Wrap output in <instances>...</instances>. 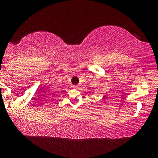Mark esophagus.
<instances>
[{
	"label": "esophagus",
	"mask_w": 158,
	"mask_h": 158,
	"mask_svg": "<svg viewBox=\"0 0 158 158\" xmlns=\"http://www.w3.org/2000/svg\"><path fill=\"white\" fill-rule=\"evenodd\" d=\"M73 88H74V89H77L79 88V86L77 85H73Z\"/></svg>",
	"instance_id": "1"
}]
</instances>
